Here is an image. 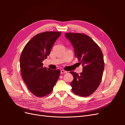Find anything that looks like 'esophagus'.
<instances>
[{
  "mask_svg": "<svg viewBox=\"0 0 125 125\" xmlns=\"http://www.w3.org/2000/svg\"><path fill=\"white\" fill-rule=\"evenodd\" d=\"M60 73H61L62 74L66 73H67V71H65V70H62L61 71H60Z\"/></svg>",
  "mask_w": 125,
  "mask_h": 125,
  "instance_id": "34e87169",
  "label": "esophagus"
}]
</instances>
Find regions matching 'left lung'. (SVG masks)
<instances>
[{
    "label": "left lung",
    "mask_w": 125,
    "mask_h": 125,
    "mask_svg": "<svg viewBox=\"0 0 125 125\" xmlns=\"http://www.w3.org/2000/svg\"><path fill=\"white\" fill-rule=\"evenodd\" d=\"M65 36L73 45L75 57L83 66L80 74L70 72L73 77L70 84L72 91L77 95L88 96L100 84L104 69L103 53L95 42L84 34L67 33Z\"/></svg>",
    "instance_id": "left-lung-1"
}]
</instances>
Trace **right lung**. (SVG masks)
Listing matches in <instances>:
<instances>
[{
	"mask_svg": "<svg viewBox=\"0 0 125 125\" xmlns=\"http://www.w3.org/2000/svg\"><path fill=\"white\" fill-rule=\"evenodd\" d=\"M60 32L37 34L24 46L20 58L22 77L29 91L37 97L50 94L57 81L60 71L43 67Z\"/></svg>",
	"mask_w": 125,
	"mask_h": 125,
	"instance_id": "1",
	"label": "right lung"
}]
</instances>
